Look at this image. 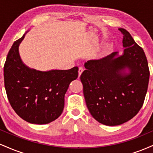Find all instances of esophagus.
I'll use <instances>...</instances> for the list:
<instances>
[{
	"label": "esophagus",
	"mask_w": 153,
	"mask_h": 153,
	"mask_svg": "<svg viewBox=\"0 0 153 153\" xmlns=\"http://www.w3.org/2000/svg\"><path fill=\"white\" fill-rule=\"evenodd\" d=\"M83 71H84V69H83V68H82V67H80V68H79V69H78V75H79V77L80 76V75L82 74V72H83Z\"/></svg>",
	"instance_id": "1"
}]
</instances>
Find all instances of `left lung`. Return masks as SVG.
I'll return each instance as SVG.
<instances>
[{"label":"left lung","instance_id":"left-lung-1","mask_svg":"<svg viewBox=\"0 0 153 153\" xmlns=\"http://www.w3.org/2000/svg\"><path fill=\"white\" fill-rule=\"evenodd\" d=\"M119 30L124 35L122 55L116 52L87 61L86 70L80 75L88 109L96 121L107 126L119 125L137 115L144 103L150 78L143 48L126 29Z\"/></svg>","mask_w":153,"mask_h":153}]
</instances>
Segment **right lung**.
<instances>
[{"mask_svg": "<svg viewBox=\"0 0 153 153\" xmlns=\"http://www.w3.org/2000/svg\"><path fill=\"white\" fill-rule=\"evenodd\" d=\"M24 36L14 42L4 65L7 97L16 113L26 122L48 124L62 113L65 94L70 83L78 78V68L47 72L28 68L19 53Z\"/></svg>", "mask_w": 153, "mask_h": 153, "instance_id": "add662e5", "label": "right lung"}]
</instances>
